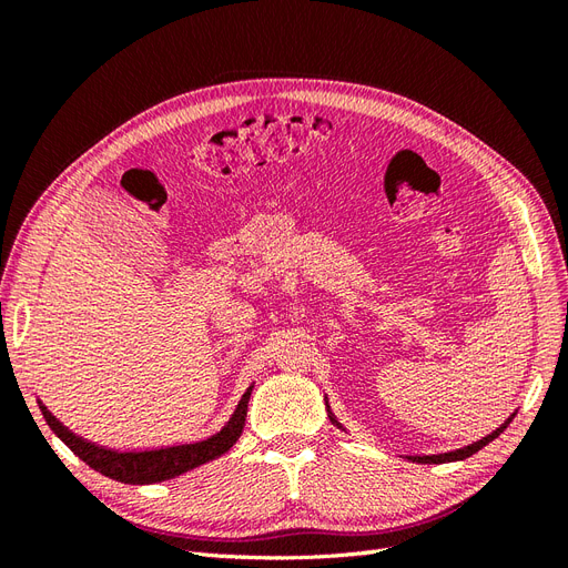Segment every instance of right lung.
Returning <instances> with one entry per match:
<instances>
[{
	"label": "right lung",
	"mask_w": 568,
	"mask_h": 568,
	"mask_svg": "<svg viewBox=\"0 0 568 568\" xmlns=\"http://www.w3.org/2000/svg\"><path fill=\"white\" fill-rule=\"evenodd\" d=\"M246 415H248V407L244 405L242 412H239V419L234 422L230 432L209 445H201V448H192V450L165 453V455H156V457H115L109 453H99V450L90 448V445H82L73 436H68L63 428H59L51 419H47V422L51 426V432H54L82 462H88L94 471L104 474L113 480H120V484L146 486V484H161V480L178 478L186 471H192L196 467H203V464L217 459L222 453H227L236 443V438L242 436L244 426H246Z\"/></svg>",
	"instance_id": "obj_1"
}]
</instances>
